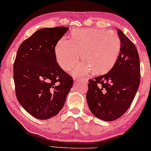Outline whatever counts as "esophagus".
<instances>
[{"mask_svg": "<svg viewBox=\"0 0 151 151\" xmlns=\"http://www.w3.org/2000/svg\"><path fill=\"white\" fill-rule=\"evenodd\" d=\"M75 81L76 82H79V81H87V79L86 78H75Z\"/></svg>", "mask_w": 151, "mask_h": 151, "instance_id": "34e87169", "label": "esophagus"}]
</instances>
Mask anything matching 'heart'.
I'll return each instance as SVG.
<instances>
[{
    "instance_id": "obj_1",
    "label": "heart",
    "mask_w": 151,
    "mask_h": 151,
    "mask_svg": "<svg viewBox=\"0 0 151 151\" xmlns=\"http://www.w3.org/2000/svg\"><path fill=\"white\" fill-rule=\"evenodd\" d=\"M121 42L116 33L100 29H75L71 40L62 39L55 47L58 64L65 71H70L78 62L79 53L84 63L73 70L76 76H85L92 70L95 73L109 71L116 61Z\"/></svg>"
}]
</instances>
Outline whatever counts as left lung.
Returning <instances> with one entry per match:
<instances>
[{
    "label": "left lung",
    "instance_id": "left-lung-1",
    "mask_svg": "<svg viewBox=\"0 0 151 151\" xmlns=\"http://www.w3.org/2000/svg\"><path fill=\"white\" fill-rule=\"evenodd\" d=\"M121 46L112 68L104 75L89 80L86 100L93 115L104 121H114L131 105L140 80V59L137 47L120 29Z\"/></svg>",
    "mask_w": 151,
    "mask_h": 151
}]
</instances>
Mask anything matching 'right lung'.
Here are the masks:
<instances>
[{
	"label": "right lung",
	"instance_id": "1",
	"mask_svg": "<svg viewBox=\"0 0 151 151\" xmlns=\"http://www.w3.org/2000/svg\"><path fill=\"white\" fill-rule=\"evenodd\" d=\"M68 29L64 27L39 29L17 51L13 65L17 100L39 120L58 114L72 87L73 78L59 65L55 49Z\"/></svg>",
	"mask_w": 151,
	"mask_h": 151
}]
</instances>
